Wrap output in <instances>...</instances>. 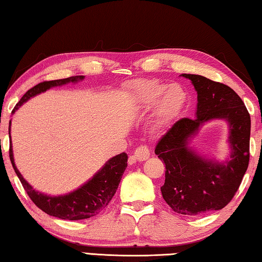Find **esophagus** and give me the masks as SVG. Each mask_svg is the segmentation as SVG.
Masks as SVG:
<instances>
[{"label":"esophagus","instance_id":"34e87169","mask_svg":"<svg viewBox=\"0 0 262 262\" xmlns=\"http://www.w3.org/2000/svg\"><path fill=\"white\" fill-rule=\"evenodd\" d=\"M134 157H135L136 161H139V162L147 161V159L150 157L149 148L145 147V145H141V147L136 148L135 151H134Z\"/></svg>","mask_w":262,"mask_h":262}]
</instances>
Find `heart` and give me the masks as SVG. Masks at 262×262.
Wrapping results in <instances>:
<instances>
[{
    "instance_id": "b5f03b06",
    "label": "heart",
    "mask_w": 262,
    "mask_h": 262,
    "mask_svg": "<svg viewBox=\"0 0 262 262\" xmlns=\"http://www.w3.org/2000/svg\"><path fill=\"white\" fill-rule=\"evenodd\" d=\"M130 100L137 112L154 107L151 129L158 133L166 128L184 110L187 94L179 84L159 82L157 79H139L128 85Z\"/></svg>"
}]
</instances>
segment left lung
Listing matches in <instances>:
<instances>
[{
	"mask_svg": "<svg viewBox=\"0 0 262 262\" xmlns=\"http://www.w3.org/2000/svg\"><path fill=\"white\" fill-rule=\"evenodd\" d=\"M198 94L195 119L177 121L156 145L155 154L165 163L164 200L178 214L195 216L220 210L231 201L250 161L251 118L231 88L201 75L181 74ZM228 125L230 155L223 162L202 157L191 140L206 122Z\"/></svg>",
	"mask_w": 262,
	"mask_h": 262,
	"instance_id": "left-lung-1",
	"label": "left lung"
}]
</instances>
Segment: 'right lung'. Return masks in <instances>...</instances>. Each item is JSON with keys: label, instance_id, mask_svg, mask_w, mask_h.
Returning <instances> with one entry per match:
<instances>
[{"label": "right lung", "instance_id": "right-lung-1", "mask_svg": "<svg viewBox=\"0 0 262 262\" xmlns=\"http://www.w3.org/2000/svg\"><path fill=\"white\" fill-rule=\"evenodd\" d=\"M85 76H72L68 78L55 79V81H48L39 83L37 85L26 92L21 97V99L17 103L15 108L12 110L14 114L21 105L26 103L29 99L33 98L37 95H40L42 92L50 90L52 88L62 86L66 84L73 83L76 84L84 79ZM10 126L11 121L9 122V136H10ZM10 161L14 170L18 177L24 189L30 196L31 200L34 202V205L40 208L46 214L59 217L61 220H69V221H77V220H85L90 219L92 216L104 209L108 205L110 201L112 200L113 195L118 189V186L120 184L123 172L127 167L128 156L126 152H121L110 158L107 162L104 164V166L97 171L92 178L89 179L86 183L79 186L73 192L63 194V195H47L43 194L39 190L34 189L28 181H26L20 172L17 168L14 159V150H12V144L10 142V151H9Z\"/></svg>", "mask_w": 262, "mask_h": 262}]
</instances>
